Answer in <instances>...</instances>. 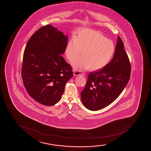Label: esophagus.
Returning <instances> with one entry per match:
<instances>
[{"mask_svg": "<svg viewBox=\"0 0 151 151\" xmlns=\"http://www.w3.org/2000/svg\"><path fill=\"white\" fill-rule=\"evenodd\" d=\"M73 75L75 76H78V75H85L84 73L82 71H78V70H74L73 72Z\"/></svg>", "mask_w": 151, "mask_h": 151, "instance_id": "obj_1", "label": "esophagus"}]
</instances>
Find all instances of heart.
Here are the masks:
<instances>
[{
  "mask_svg": "<svg viewBox=\"0 0 151 151\" xmlns=\"http://www.w3.org/2000/svg\"><path fill=\"white\" fill-rule=\"evenodd\" d=\"M82 57L73 63L75 69L92 70L102 69L107 65L115 52L113 42L98 32L91 29H82L73 36L66 44L65 53L69 61Z\"/></svg>",
  "mask_w": 151,
  "mask_h": 151,
  "instance_id": "heart-1",
  "label": "heart"
}]
</instances>
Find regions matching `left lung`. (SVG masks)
Segmentation results:
<instances>
[{"label":"left lung","mask_w":151,"mask_h":151,"mask_svg":"<svg viewBox=\"0 0 151 151\" xmlns=\"http://www.w3.org/2000/svg\"><path fill=\"white\" fill-rule=\"evenodd\" d=\"M130 73V61L118 36L112 60L102 69L88 75L87 83L81 94L83 106L97 111L109 105L127 86Z\"/></svg>","instance_id":"1"}]
</instances>
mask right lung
Returning <instances> with one entry per match:
<instances>
[{"instance_id":"right-lung-1","label":"right lung","mask_w":151,"mask_h":151,"mask_svg":"<svg viewBox=\"0 0 151 151\" xmlns=\"http://www.w3.org/2000/svg\"><path fill=\"white\" fill-rule=\"evenodd\" d=\"M68 37L50 24L42 27L29 39L23 54V83L30 96L45 106L58 102L73 75L61 54Z\"/></svg>"}]
</instances>
